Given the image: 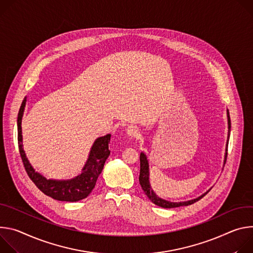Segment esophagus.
<instances>
[{
	"label": "esophagus",
	"instance_id": "esophagus-1",
	"mask_svg": "<svg viewBox=\"0 0 253 253\" xmlns=\"http://www.w3.org/2000/svg\"><path fill=\"white\" fill-rule=\"evenodd\" d=\"M126 133L128 136L132 137V138H136L139 134V131H138V128L134 126H129L126 127Z\"/></svg>",
	"mask_w": 253,
	"mask_h": 253
}]
</instances>
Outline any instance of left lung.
<instances>
[{
    "label": "left lung",
    "mask_w": 253,
    "mask_h": 253,
    "mask_svg": "<svg viewBox=\"0 0 253 253\" xmlns=\"http://www.w3.org/2000/svg\"><path fill=\"white\" fill-rule=\"evenodd\" d=\"M227 117H228V137H229L230 128H231V122H230V116H229L228 111H227ZM227 148H228V142H227ZM226 158H227V153H226V156H225V161H226ZM139 162H141V170H139V177H138L139 184H141L142 189L144 190V192L148 196V198L154 204H156L160 207H163V208H176V207H180V206H188V205L194 204L195 202L199 201L210 191L209 190L208 192H206L205 194H203L202 196H200V197H198V198H196L194 200H190V201H186V202H170V201L161 199L159 196L156 195V193L153 191V189L150 185V181H149V163H148L147 157L144 153H141V156H139Z\"/></svg>",
    "instance_id": "8db88e82"
}]
</instances>
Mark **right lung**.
<instances>
[{
  "instance_id": "obj_1",
  "label": "right lung",
  "mask_w": 253,
  "mask_h": 253,
  "mask_svg": "<svg viewBox=\"0 0 253 253\" xmlns=\"http://www.w3.org/2000/svg\"><path fill=\"white\" fill-rule=\"evenodd\" d=\"M25 104L26 98L23 100L18 114V147L28 176H29V178L41 192H43L47 196H50L51 198L55 200L76 202L86 198L95 187L97 178L100 175L104 163L110 154L108 144L110 142L111 135L106 134L104 136L98 137L94 142L88 160L82 169V173L80 175H78L74 179L67 181L47 180L39 173L35 172L29 161L26 158L25 152L23 150L21 124Z\"/></svg>"
}]
</instances>
